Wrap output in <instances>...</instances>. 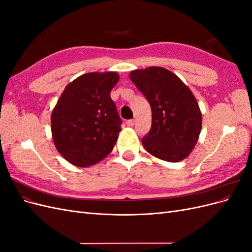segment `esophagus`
<instances>
[{
	"mask_svg": "<svg viewBox=\"0 0 252 252\" xmlns=\"http://www.w3.org/2000/svg\"><path fill=\"white\" fill-rule=\"evenodd\" d=\"M126 124H127V126H129V127H132V126L134 125V120H128V121L126 122Z\"/></svg>",
	"mask_w": 252,
	"mask_h": 252,
	"instance_id": "1",
	"label": "esophagus"
}]
</instances>
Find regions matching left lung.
Returning a JSON list of instances; mask_svg holds the SVG:
<instances>
[{
    "label": "left lung",
    "mask_w": 252,
    "mask_h": 252,
    "mask_svg": "<svg viewBox=\"0 0 252 252\" xmlns=\"http://www.w3.org/2000/svg\"><path fill=\"white\" fill-rule=\"evenodd\" d=\"M129 77L151 107V128L142 139L144 148L167 162L187 158L202 128V114L191 91L162 67L133 70Z\"/></svg>",
    "instance_id": "left-lung-1"
}]
</instances>
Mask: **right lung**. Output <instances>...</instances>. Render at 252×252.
<instances>
[{"instance_id":"right-lung-1","label":"right lung","mask_w":252,"mask_h":252,"mask_svg":"<svg viewBox=\"0 0 252 252\" xmlns=\"http://www.w3.org/2000/svg\"><path fill=\"white\" fill-rule=\"evenodd\" d=\"M117 72H88L66 86L51 114V132L58 151L79 167L96 164L116 145L122 120L110 91Z\"/></svg>"}]
</instances>
